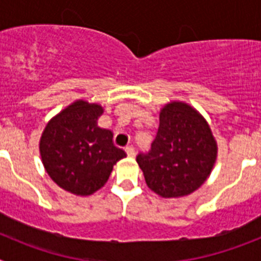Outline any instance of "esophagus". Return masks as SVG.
I'll use <instances>...</instances> for the list:
<instances>
[{
    "mask_svg": "<svg viewBox=\"0 0 261 261\" xmlns=\"http://www.w3.org/2000/svg\"><path fill=\"white\" fill-rule=\"evenodd\" d=\"M125 151H126V154H128V156H135L136 155L135 147H133V146H126Z\"/></svg>",
    "mask_w": 261,
    "mask_h": 261,
    "instance_id": "34e87169",
    "label": "esophagus"
}]
</instances>
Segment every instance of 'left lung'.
Returning a JSON list of instances; mask_svg holds the SVG:
<instances>
[{
  "label": "left lung",
  "instance_id": "8db88e82",
  "mask_svg": "<svg viewBox=\"0 0 261 261\" xmlns=\"http://www.w3.org/2000/svg\"><path fill=\"white\" fill-rule=\"evenodd\" d=\"M218 146L208 121L188 103L172 100L159 112L151 150L136 161L145 181L165 199L188 196L206 181L217 161Z\"/></svg>",
  "mask_w": 261,
  "mask_h": 261
}]
</instances>
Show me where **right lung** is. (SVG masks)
Masks as SVG:
<instances>
[{"instance_id": "add662e5", "label": "right lung", "mask_w": 261, "mask_h": 261, "mask_svg": "<svg viewBox=\"0 0 261 261\" xmlns=\"http://www.w3.org/2000/svg\"><path fill=\"white\" fill-rule=\"evenodd\" d=\"M103 112L98 103L78 99L53 116L41 133V162L50 179L66 192L93 195L126 156L115 146L112 130L98 125Z\"/></svg>"}]
</instances>
